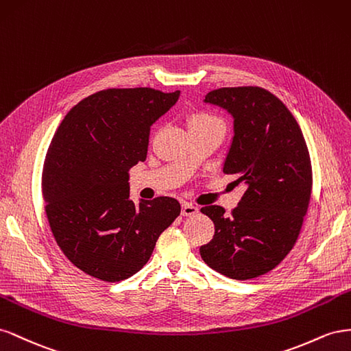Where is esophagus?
<instances>
[{
	"mask_svg": "<svg viewBox=\"0 0 351 351\" xmlns=\"http://www.w3.org/2000/svg\"><path fill=\"white\" fill-rule=\"evenodd\" d=\"M181 213H182V216H194L198 213V207L193 206L191 203H184Z\"/></svg>",
	"mask_w": 351,
	"mask_h": 351,
	"instance_id": "obj_1",
	"label": "esophagus"
}]
</instances>
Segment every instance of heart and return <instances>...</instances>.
Masks as SVG:
<instances>
[{
    "label": "heart",
    "mask_w": 351,
    "mask_h": 351,
    "mask_svg": "<svg viewBox=\"0 0 351 351\" xmlns=\"http://www.w3.org/2000/svg\"><path fill=\"white\" fill-rule=\"evenodd\" d=\"M208 123H220L219 120L213 116L206 114V113H195L188 119V126H195V125H208Z\"/></svg>",
    "instance_id": "heart-1"
}]
</instances>
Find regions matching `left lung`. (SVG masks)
I'll return each mask as SVG.
<instances>
[{
    "instance_id": "obj_1",
    "label": "left lung",
    "mask_w": 351,
    "mask_h": 351,
    "mask_svg": "<svg viewBox=\"0 0 351 351\" xmlns=\"http://www.w3.org/2000/svg\"><path fill=\"white\" fill-rule=\"evenodd\" d=\"M204 103L234 119L223 172L237 175L247 189L231 216L220 206L202 208L213 220L215 237L199 254L216 272L245 281L267 274L291 252L310 202L312 166L294 116L266 89L220 88Z\"/></svg>"
}]
</instances>
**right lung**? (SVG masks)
<instances>
[{
  "mask_svg": "<svg viewBox=\"0 0 351 351\" xmlns=\"http://www.w3.org/2000/svg\"><path fill=\"white\" fill-rule=\"evenodd\" d=\"M181 91L106 89L63 119L48 147L43 195L58 247L76 267L107 282L132 276L181 213L175 198H129V169L147 158L149 128Z\"/></svg>",
  "mask_w": 351,
  "mask_h": 351,
  "instance_id": "obj_1",
  "label": "right lung"
}]
</instances>
